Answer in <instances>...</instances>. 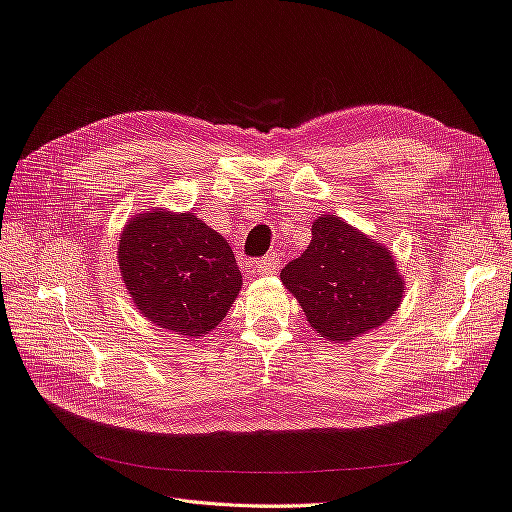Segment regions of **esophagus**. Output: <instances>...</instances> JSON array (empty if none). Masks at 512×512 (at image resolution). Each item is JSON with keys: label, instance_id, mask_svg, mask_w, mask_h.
<instances>
[{"label": "esophagus", "instance_id": "34e87169", "mask_svg": "<svg viewBox=\"0 0 512 512\" xmlns=\"http://www.w3.org/2000/svg\"><path fill=\"white\" fill-rule=\"evenodd\" d=\"M278 265H280V256L275 254V252H271V254H267L265 258H260V260H256V262H252V269L254 271H258V273H275L278 271Z\"/></svg>", "mask_w": 512, "mask_h": 512}]
</instances>
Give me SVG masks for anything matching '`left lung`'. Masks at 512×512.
I'll return each mask as SVG.
<instances>
[{
	"label": "left lung",
	"instance_id": "left-lung-1",
	"mask_svg": "<svg viewBox=\"0 0 512 512\" xmlns=\"http://www.w3.org/2000/svg\"><path fill=\"white\" fill-rule=\"evenodd\" d=\"M319 336L349 342L398 310L405 282L385 245L336 215L312 224V241L280 273Z\"/></svg>",
	"mask_w": 512,
	"mask_h": 512
}]
</instances>
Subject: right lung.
Returning a JSON list of instances; mask_svg holds the SVG:
<instances>
[{"mask_svg":"<svg viewBox=\"0 0 512 512\" xmlns=\"http://www.w3.org/2000/svg\"><path fill=\"white\" fill-rule=\"evenodd\" d=\"M118 265L148 321L198 338L224 321L241 271L222 234L193 213L146 211L124 226Z\"/></svg>","mask_w":512,"mask_h":512,"instance_id":"add662e5","label":"right lung"}]
</instances>
